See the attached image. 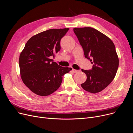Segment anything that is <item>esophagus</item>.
Here are the masks:
<instances>
[{
  "label": "esophagus",
  "mask_w": 133,
  "mask_h": 133,
  "mask_svg": "<svg viewBox=\"0 0 133 133\" xmlns=\"http://www.w3.org/2000/svg\"><path fill=\"white\" fill-rule=\"evenodd\" d=\"M72 72H73V73H78V72H79V71H78V70H76V69H72Z\"/></svg>",
  "instance_id": "esophagus-1"
}]
</instances>
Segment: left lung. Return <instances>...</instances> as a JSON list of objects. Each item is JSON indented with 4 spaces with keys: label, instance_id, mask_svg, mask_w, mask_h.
Returning a JSON list of instances; mask_svg holds the SVG:
<instances>
[{
    "label": "left lung",
    "instance_id": "obj_1",
    "mask_svg": "<svg viewBox=\"0 0 133 133\" xmlns=\"http://www.w3.org/2000/svg\"><path fill=\"white\" fill-rule=\"evenodd\" d=\"M73 30L85 57L93 64L92 70L82 69L87 79L81 86L91 93L100 92L113 80L117 71L119 60L115 45L109 38L93 28H74Z\"/></svg>",
    "mask_w": 133,
    "mask_h": 133
}]
</instances>
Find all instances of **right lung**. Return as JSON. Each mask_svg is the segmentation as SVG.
Listing matches in <instances>:
<instances>
[{"label": "right lung", "mask_w": 133, "mask_h": 133, "mask_svg": "<svg viewBox=\"0 0 133 133\" xmlns=\"http://www.w3.org/2000/svg\"><path fill=\"white\" fill-rule=\"evenodd\" d=\"M68 30V28L50 29L34 35L21 52L19 59L21 78L34 94L40 96L52 94L60 86L62 76L72 70V68L61 67L50 59L60 51V40Z\"/></svg>", "instance_id": "obj_1"}]
</instances>
